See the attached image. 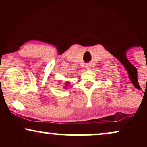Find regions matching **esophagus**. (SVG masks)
<instances>
[{
	"label": "esophagus",
	"instance_id": "1",
	"mask_svg": "<svg viewBox=\"0 0 147 147\" xmlns=\"http://www.w3.org/2000/svg\"><path fill=\"white\" fill-rule=\"evenodd\" d=\"M86 68L88 70L90 69V68H91V64L90 63H87L86 65Z\"/></svg>",
	"mask_w": 147,
	"mask_h": 147
}]
</instances>
